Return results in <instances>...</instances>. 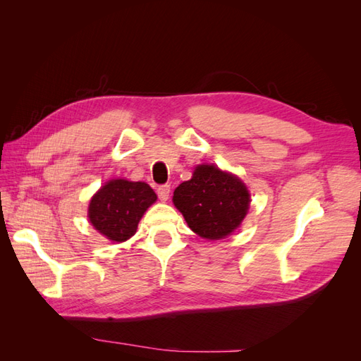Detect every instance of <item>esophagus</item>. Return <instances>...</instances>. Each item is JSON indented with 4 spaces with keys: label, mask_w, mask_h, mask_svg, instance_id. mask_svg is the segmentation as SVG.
I'll use <instances>...</instances> for the list:
<instances>
[{
    "label": "esophagus",
    "mask_w": 361,
    "mask_h": 361,
    "mask_svg": "<svg viewBox=\"0 0 361 361\" xmlns=\"http://www.w3.org/2000/svg\"><path fill=\"white\" fill-rule=\"evenodd\" d=\"M157 192H158V197L161 202H167L169 195H170V185H159Z\"/></svg>",
    "instance_id": "34e87169"
}]
</instances>
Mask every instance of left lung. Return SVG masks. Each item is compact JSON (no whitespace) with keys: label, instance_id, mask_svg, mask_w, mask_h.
<instances>
[{"label":"left lung","instance_id":"obj_1","mask_svg":"<svg viewBox=\"0 0 361 361\" xmlns=\"http://www.w3.org/2000/svg\"><path fill=\"white\" fill-rule=\"evenodd\" d=\"M173 203L194 233L223 239L241 226L250 207V192L235 174L214 164H202L190 180L174 190Z\"/></svg>","mask_w":361,"mask_h":361}]
</instances>
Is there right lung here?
Here are the masks:
<instances>
[{
    "label": "right lung",
    "instance_id": "1",
    "mask_svg": "<svg viewBox=\"0 0 361 361\" xmlns=\"http://www.w3.org/2000/svg\"><path fill=\"white\" fill-rule=\"evenodd\" d=\"M157 202L146 182L108 180L89 204V220L97 232L113 243H123L137 232L141 216Z\"/></svg>",
    "mask_w": 361,
    "mask_h": 361
}]
</instances>
